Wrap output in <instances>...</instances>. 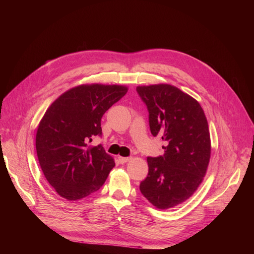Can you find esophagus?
I'll use <instances>...</instances> for the list:
<instances>
[{"instance_id": "esophagus-1", "label": "esophagus", "mask_w": 254, "mask_h": 254, "mask_svg": "<svg viewBox=\"0 0 254 254\" xmlns=\"http://www.w3.org/2000/svg\"><path fill=\"white\" fill-rule=\"evenodd\" d=\"M131 160V158H126V157H119V161H120V163L121 164H124V163H127V162H129V161Z\"/></svg>"}]
</instances>
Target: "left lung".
I'll use <instances>...</instances> for the list:
<instances>
[{"label": "left lung", "instance_id": "1", "mask_svg": "<svg viewBox=\"0 0 254 254\" xmlns=\"http://www.w3.org/2000/svg\"><path fill=\"white\" fill-rule=\"evenodd\" d=\"M149 112L153 136L167 143L164 155L147 158L143 196L160 210L171 209L193 195L205 176L211 139L205 114L195 98L167 83L136 87Z\"/></svg>", "mask_w": 254, "mask_h": 254}]
</instances>
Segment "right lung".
<instances>
[{
  "label": "right lung",
  "instance_id": "right-lung-1",
  "mask_svg": "<svg viewBox=\"0 0 254 254\" xmlns=\"http://www.w3.org/2000/svg\"><path fill=\"white\" fill-rule=\"evenodd\" d=\"M127 91L118 84H80L45 111L36 133L37 156L44 177L66 200H78L101 189L114 167L102 145L89 143L102 135L103 115Z\"/></svg>",
  "mask_w": 254,
  "mask_h": 254
}]
</instances>
